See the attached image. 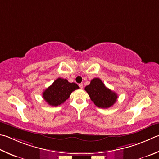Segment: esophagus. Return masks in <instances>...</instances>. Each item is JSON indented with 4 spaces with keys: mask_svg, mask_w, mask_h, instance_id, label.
<instances>
[{
    "mask_svg": "<svg viewBox=\"0 0 159 159\" xmlns=\"http://www.w3.org/2000/svg\"><path fill=\"white\" fill-rule=\"evenodd\" d=\"M79 87H80V88H81V89H83V83H80V84H79Z\"/></svg>",
    "mask_w": 159,
    "mask_h": 159,
    "instance_id": "esophagus-1",
    "label": "esophagus"
}]
</instances>
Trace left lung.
<instances>
[{
  "mask_svg": "<svg viewBox=\"0 0 159 159\" xmlns=\"http://www.w3.org/2000/svg\"><path fill=\"white\" fill-rule=\"evenodd\" d=\"M85 90L88 92L91 100L97 107L108 108L116 102L117 94L109 88L99 78H94L90 81V84L86 86Z\"/></svg>",
  "mask_w": 159,
  "mask_h": 159,
  "instance_id": "1",
  "label": "left lung"
}]
</instances>
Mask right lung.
Here are the masks:
<instances>
[{
  "label": "right lung",
  "mask_w": 159,
  "mask_h": 159,
  "mask_svg": "<svg viewBox=\"0 0 159 159\" xmlns=\"http://www.w3.org/2000/svg\"><path fill=\"white\" fill-rule=\"evenodd\" d=\"M79 88L76 83H70L67 79L58 78L43 92V98L48 104L57 106L64 103L71 92Z\"/></svg>",
  "instance_id": "1"
}]
</instances>
